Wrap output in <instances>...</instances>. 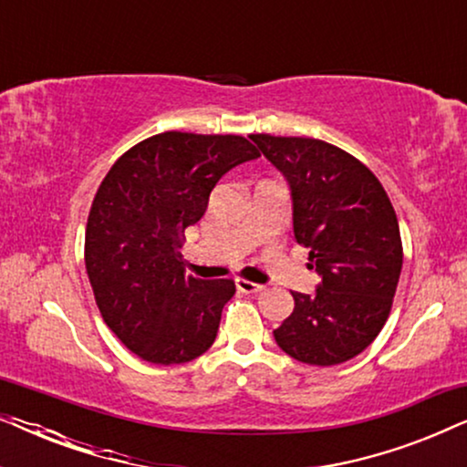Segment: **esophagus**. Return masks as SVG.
I'll return each mask as SVG.
<instances>
[{
    "mask_svg": "<svg viewBox=\"0 0 467 467\" xmlns=\"http://www.w3.org/2000/svg\"><path fill=\"white\" fill-rule=\"evenodd\" d=\"M235 289L240 293H259L264 291V285L251 283V280H244V278H235Z\"/></svg>",
    "mask_w": 467,
    "mask_h": 467,
    "instance_id": "esophagus-1",
    "label": "esophagus"
}]
</instances>
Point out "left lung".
<instances>
[{
  "label": "left lung",
  "instance_id": "1",
  "mask_svg": "<svg viewBox=\"0 0 467 467\" xmlns=\"http://www.w3.org/2000/svg\"><path fill=\"white\" fill-rule=\"evenodd\" d=\"M251 140L289 184L293 235L321 278L310 296L291 293L296 308L274 340L310 366L353 359L380 334L398 289L404 254L391 202L379 178L334 144L267 133Z\"/></svg>",
  "mask_w": 467,
  "mask_h": 467
}]
</instances>
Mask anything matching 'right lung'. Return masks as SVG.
<instances>
[{
  "instance_id": "obj_1",
  "label": "right lung",
  "mask_w": 467,
  "mask_h": 467,
  "mask_svg": "<svg viewBox=\"0 0 467 467\" xmlns=\"http://www.w3.org/2000/svg\"><path fill=\"white\" fill-rule=\"evenodd\" d=\"M257 157L242 136L165 131L127 150L101 181L87 274L106 325L144 361L187 363L213 347L235 285L187 276L178 248L221 176Z\"/></svg>"
}]
</instances>
